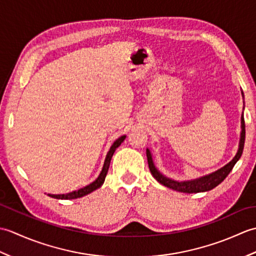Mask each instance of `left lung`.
I'll list each match as a JSON object with an SVG mask.
<instances>
[{
    "label": "left lung",
    "mask_w": 256,
    "mask_h": 256,
    "mask_svg": "<svg viewBox=\"0 0 256 256\" xmlns=\"http://www.w3.org/2000/svg\"><path fill=\"white\" fill-rule=\"evenodd\" d=\"M241 94H242V96L244 99L243 91H241ZM243 110H244V106H243ZM244 140H246V124H244V116L242 113L240 142H238V148L236 156L233 157V160L216 172H214L209 174V175H206L202 177L192 179V180L178 182V180H175V179H172L170 177L162 175V174L158 170H157V167L154 164L153 156H152V152L150 150V148H146V156H148V167H150V174L153 175V177L156 179L157 182L162 184V186L168 187L172 190H176V192H184V194L204 192H209V190L216 188L218 184H220L224 180L228 175H229L230 172L232 170V168L234 167L236 162L240 160V157L243 153Z\"/></svg>",
    "instance_id": "8db88e82"
}]
</instances>
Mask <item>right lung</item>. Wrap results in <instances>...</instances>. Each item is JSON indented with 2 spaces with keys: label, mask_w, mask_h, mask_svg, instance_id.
I'll return each mask as SVG.
<instances>
[{
  "label": "right lung",
  "mask_w": 256,
  "mask_h": 256,
  "mask_svg": "<svg viewBox=\"0 0 256 256\" xmlns=\"http://www.w3.org/2000/svg\"><path fill=\"white\" fill-rule=\"evenodd\" d=\"M125 138H126V135H122L121 138H118L116 140V142L112 144V146L110 148V150H108V154L106 156L104 164H103V167H102V170L100 172V175L98 176V178L96 179L94 182H91L90 184H88V186H86L84 188H80L78 190H74V192H72L62 194H48V196H50V197H52V198H55V199H64V200L77 199V198L84 197V196H86V194H89L92 192H94V190H96L98 188H100L102 184H103V182H104V179H106V174H108V166H110V162H111V158H112V156L114 154V152H116V150L118 148V146L122 144V142L125 140Z\"/></svg>",
  "instance_id": "1"
}]
</instances>
